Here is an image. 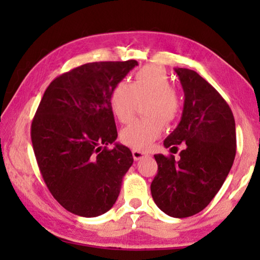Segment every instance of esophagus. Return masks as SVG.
<instances>
[{"label":"esophagus","mask_w":260,"mask_h":260,"mask_svg":"<svg viewBox=\"0 0 260 260\" xmlns=\"http://www.w3.org/2000/svg\"><path fill=\"white\" fill-rule=\"evenodd\" d=\"M144 156H147V154L143 151H140V150H133V157L135 161H138V159L143 158Z\"/></svg>","instance_id":"esophagus-1"}]
</instances>
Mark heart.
<instances>
[{
	"mask_svg": "<svg viewBox=\"0 0 260 260\" xmlns=\"http://www.w3.org/2000/svg\"><path fill=\"white\" fill-rule=\"evenodd\" d=\"M147 118L135 119L120 131V141L127 147L144 150L162 134L165 122H172L180 111V98L170 86L166 70L155 65L144 66L134 74L133 83L119 81L113 86L110 103L120 123L131 120L140 101H145Z\"/></svg>",
	"mask_w": 260,
	"mask_h": 260,
	"instance_id": "obj_1",
	"label": "heart"
}]
</instances>
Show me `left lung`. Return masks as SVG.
Here are the masks:
<instances>
[{"instance_id": "8db88e82", "label": "left lung", "mask_w": 260, "mask_h": 260, "mask_svg": "<svg viewBox=\"0 0 260 260\" xmlns=\"http://www.w3.org/2000/svg\"><path fill=\"white\" fill-rule=\"evenodd\" d=\"M184 92L182 117L163 144L186 147L180 158L155 155L158 170L151 195L157 207L173 218H187L208 206L225 182L237 138L232 110L208 81L188 69H175Z\"/></svg>"}]
</instances>
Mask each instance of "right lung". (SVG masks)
I'll return each mask as SVG.
<instances>
[{
	"label": "right lung",
	"mask_w": 260,
	"mask_h": 260,
	"mask_svg": "<svg viewBox=\"0 0 260 260\" xmlns=\"http://www.w3.org/2000/svg\"><path fill=\"white\" fill-rule=\"evenodd\" d=\"M136 60L88 62L55 78L31 122L30 137L46 186L63 208L93 218L111 209L133 165L130 149L116 143L110 103L113 86Z\"/></svg>",
	"instance_id": "1"
}]
</instances>
